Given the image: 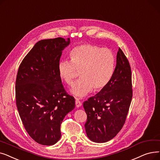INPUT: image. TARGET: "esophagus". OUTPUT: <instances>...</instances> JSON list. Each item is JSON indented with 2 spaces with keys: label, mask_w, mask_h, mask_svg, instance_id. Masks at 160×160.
<instances>
[{
  "label": "esophagus",
  "mask_w": 160,
  "mask_h": 160,
  "mask_svg": "<svg viewBox=\"0 0 160 160\" xmlns=\"http://www.w3.org/2000/svg\"><path fill=\"white\" fill-rule=\"evenodd\" d=\"M75 105L77 108H79L81 105V102L79 100V99H76L75 100Z\"/></svg>",
  "instance_id": "34e87169"
}]
</instances>
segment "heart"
Here are the masks:
<instances>
[{
	"mask_svg": "<svg viewBox=\"0 0 160 160\" xmlns=\"http://www.w3.org/2000/svg\"><path fill=\"white\" fill-rule=\"evenodd\" d=\"M71 60H60L57 71L60 79L72 85L78 72L81 79L76 82L71 93L82 98L92 90L100 91L108 84L115 69V58L108 48L85 43L74 48L70 52Z\"/></svg>",
	"mask_w": 160,
	"mask_h": 160,
	"instance_id": "1",
	"label": "heart"
}]
</instances>
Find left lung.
Here are the masks:
<instances>
[{"instance_id": "left-lung-1", "label": "left lung", "mask_w": 160, "mask_h": 160, "mask_svg": "<svg viewBox=\"0 0 160 160\" xmlns=\"http://www.w3.org/2000/svg\"><path fill=\"white\" fill-rule=\"evenodd\" d=\"M132 94L130 65L119 48L117 65L108 84L83 103L87 115L85 128L91 141L105 142L115 138L125 123Z\"/></svg>"}]
</instances>
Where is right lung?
Masks as SVG:
<instances>
[{
    "label": "right lung",
    "instance_id": "add662e5",
    "mask_svg": "<svg viewBox=\"0 0 160 160\" xmlns=\"http://www.w3.org/2000/svg\"><path fill=\"white\" fill-rule=\"evenodd\" d=\"M70 43L62 38L38 42L21 62L16 81L18 110L26 131L36 142L50 146L61 138L60 125L75 108L57 66Z\"/></svg>",
    "mask_w": 160,
    "mask_h": 160
}]
</instances>
